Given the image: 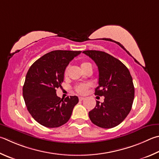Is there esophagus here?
Returning a JSON list of instances; mask_svg holds the SVG:
<instances>
[{
	"label": "esophagus",
	"mask_w": 159,
	"mask_h": 159,
	"mask_svg": "<svg viewBox=\"0 0 159 159\" xmlns=\"http://www.w3.org/2000/svg\"><path fill=\"white\" fill-rule=\"evenodd\" d=\"M79 99V101H83V100H84L85 98L84 97H80Z\"/></svg>",
	"instance_id": "34e87169"
}]
</instances>
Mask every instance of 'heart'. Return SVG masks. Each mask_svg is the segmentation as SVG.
Here are the masks:
<instances>
[{
	"label": "heart",
	"instance_id": "b5f03b06",
	"mask_svg": "<svg viewBox=\"0 0 159 159\" xmlns=\"http://www.w3.org/2000/svg\"><path fill=\"white\" fill-rule=\"evenodd\" d=\"M89 65H91L90 63L87 62H83L81 64H80V67H81L82 70L84 71L86 68L89 67ZM67 71H68V69L67 68L65 71V76H67ZM89 87V84H79L76 86V91L79 94H83L86 93V92H87Z\"/></svg>",
	"mask_w": 159,
	"mask_h": 159
}]
</instances>
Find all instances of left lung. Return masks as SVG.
I'll return each mask as SVG.
<instances>
[{"instance_id":"left-lung-1","label":"left lung","mask_w":159,"mask_h":159,"mask_svg":"<svg viewBox=\"0 0 159 159\" xmlns=\"http://www.w3.org/2000/svg\"><path fill=\"white\" fill-rule=\"evenodd\" d=\"M94 60L99 70V86L95 95L103 96L104 102L97 101L94 109L89 112L94 125L103 129L119 125L131 111L135 89L128 68L111 55L100 51H84Z\"/></svg>"}]
</instances>
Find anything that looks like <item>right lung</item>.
Masks as SVG:
<instances>
[{"instance_id": "1", "label": "right lung", "mask_w": 159, "mask_h": 159, "mask_svg": "<svg viewBox=\"0 0 159 159\" xmlns=\"http://www.w3.org/2000/svg\"><path fill=\"white\" fill-rule=\"evenodd\" d=\"M81 51L57 50L36 60L28 70L23 96L28 112L34 120L48 128L65 125L79 102L76 96L60 99L56 88L61 87L66 67Z\"/></svg>"}]
</instances>
